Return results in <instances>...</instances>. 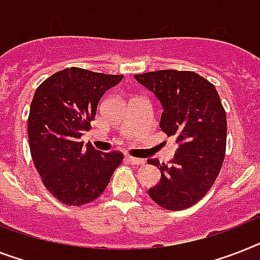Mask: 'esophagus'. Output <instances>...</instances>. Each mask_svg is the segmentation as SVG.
Instances as JSON below:
<instances>
[{
  "mask_svg": "<svg viewBox=\"0 0 260 260\" xmlns=\"http://www.w3.org/2000/svg\"><path fill=\"white\" fill-rule=\"evenodd\" d=\"M126 160L131 164H135V166H141V164L145 163L144 159H137V157H134V156H126Z\"/></svg>",
  "mask_w": 260,
  "mask_h": 260,
  "instance_id": "obj_1",
  "label": "esophagus"
}]
</instances>
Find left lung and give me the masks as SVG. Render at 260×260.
Instances as JSON below:
<instances>
[{
	"mask_svg": "<svg viewBox=\"0 0 260 260\" xmlns=\"http://www.w3.org/2000/svg\"><path fill=\"white\" fill-rule=\"evenodd\" d=\"M163 107L160 128L178 144L170 164L148 159L161 172L148 189L156 204L171 211L188 208L212 187L225 155L227 119L214 84L189 71L135 75Z\"/></svg>",
	"mask_w": 260,
	"mask_h": 260,
	"instance_id": "obj_1",
	"label": "left lung"
}]
</instances>
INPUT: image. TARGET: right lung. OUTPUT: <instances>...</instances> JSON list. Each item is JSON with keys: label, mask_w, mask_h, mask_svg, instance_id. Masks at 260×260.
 <instances>
[{"label": "right lung", "mask_w": 260, "mask_h": 260, "mask_svg": "<svg viewBox=\"0 0 260 260\" xmlns=\"http://www.w3.org/2000/svg\"><path fill=\"white\" fill-rule=\"evenodd\" d=\"M123 77L72 67L36 89L27 119L31 159L46 189L61 203L93 202L123 161L121 152L105 153L81 141L101 97Z\"/></svg>", "instance_id": "add662e5"}]
</instances>
